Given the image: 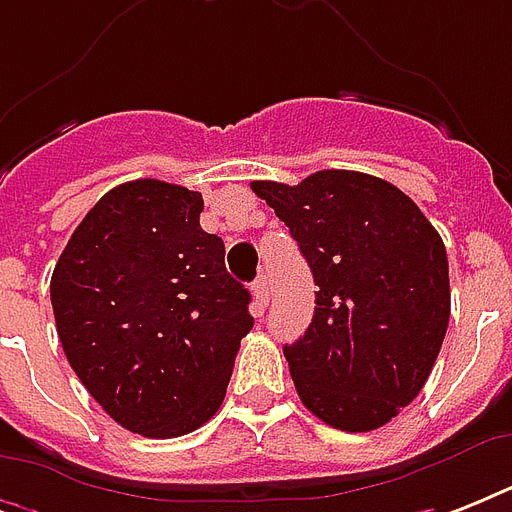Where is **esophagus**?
Here are the masks:
<instances>
[{"label":"esophagus","instance_id":"1","mask_svg":"<svg viewBox=\"0 0 512 512\" xmlns=\"http://www.w3.org/2000/svg\"><path fill=\"white\" fill-rule=\"evenodd\" d=\"M252 292H255V308L257 313H263L268 308V279L265 276H257V281L252 284Z\"/></svg>","mask_w":512,"mask_h":512}]
</instances>
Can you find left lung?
I'll return each mask as SVG.
<instances>
[{
    "mask_svg": "<svg viewBox=\"0 0 512 512\" xmlns=\"http://www.w3.org/2000/svg\"><path fill=\"white\" fill-rule=\"evenodd\" d=\"M252 191L319 287L311 327L284 345L297 396L337 430L382 428L422 390L449 327L444 241L404 191L364 172L255 180Z\"/></svg>",
    "mask_w": 512,
    "mask_h": 512,
    "instance_id": "8db88e82",
    "label": "left lung"
}]
</instances>
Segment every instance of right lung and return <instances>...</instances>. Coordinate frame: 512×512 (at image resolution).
I'll use <instances>...</instances> for the list:
<instances>
[{
  "label": "right lung",
  "instance_id": "right-lung-1",
  "mask_svg": "<svg viewBox=\"0 0 512 512\" xmlns=\"http://www.w3.org/2000/svg\"><path fill=\"white\" fill-rule=\"evenodd\" d=\"M201 193L154 177L111 188L71 233L50 281L68 364L122 428L177 438L220 409L249 292L201 231Z\"/></svg>",
  "mask_w": 512,
  "mask_h": 512
}]
</instances>
